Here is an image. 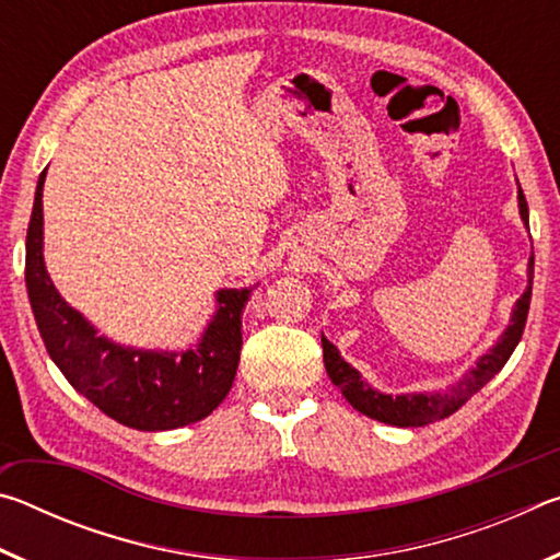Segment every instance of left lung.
<instances>
[{
    "instance_id": "left-lung-1",
    "label": "left lung",
    "mask_w": 560,
    "mask_h": 560,
    "mask_svg": "<svg viewBox=\"0 0 560 560\" xmlns=\"http://www.w3.org/2000/svg\"><path fill=\"white\" fill-rule=\"evenodd\" d=\"M518 207H521V220L528 224V205L524 197V189L518 185ZM530 287H534V257L528 261V289L524 296L516 301L514 316H511V326L504 330V336L499 338V343L491 348V353L479 360L477 368L464 375L447 393H434V395H383L373 390L371 385L360 381V373L353 371L343 358L338 355L336 346L328 338H320L324 343V363L328 377L334 381L336 387H340L346 400L355 407L358 412H363L373 420H381L395 428H424V424L444 420L452 412H457L459 407L469 400L474 393H479L491 377H494L501 368L506 365V360L514 353L521 336H524V326L528 318L530 306Z\"/></svg>"
}]
</instances>
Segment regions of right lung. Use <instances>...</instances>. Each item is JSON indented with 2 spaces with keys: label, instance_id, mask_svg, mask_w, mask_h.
<instances>
[{
  "label": "right lung",
  "instance_id": "right-lung-1",
  "mask_svg": "<svg viewBox=\"0 0 560 560\" xmlns=\"http://www.w3.org/2000/svg\"><path fill=\"white\" fill-rule=\"evenodd\" d=\"M26 230V291L46 350L75 390L132 430H175L220 405L234 383L242 350V308L252 289L217 293V311L200 346L185 353H153L110 343L66 303L44 267L42 189Z\"/></svg>",
  "mask_w": 560,
  "mask_h": 560
}]
</instances>
